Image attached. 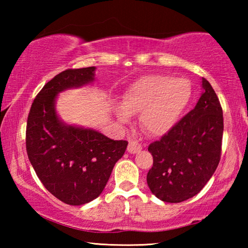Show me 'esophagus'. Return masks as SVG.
I'll return each instance as SVG.
<instances>
[{
	"mask_svg": "<svg viewBox=\"0 0 248 248\" xmlns=\"http://www.w3.org/2000/svg\"><path fill=\"white\" fill-rule=\"evenodd\" d=\"M127 150H128L129 153L134 154V153H137V152H139V151H141L142 150V146H141V144L139 143V142H137L136 140L130 139Z\"/></svg>",
	"mask_w": 248,
	"mask_h": 248,
	"instance_id": "obj_1",
	"label": "esophagus"
}]
</instances>
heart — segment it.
Returning a JSON list of instances; mask_svg holds the SVG:
<instances>
[{
	"instance_id": "heart-1",
	"label": "heart",
	"mask_w": 248,
	"mask_h": 248,
	"mask_svg": "<svg viewBox=\"0 0 248 248\" xmlns=\"http://www.w3.org/2000/svg\"><path fill=\"white\" fill-rule=\"evenodd\" d=\"M190 86L185 79L166 75H148L134 82L125 92L117 110L120 123L128 115L140 114V125L153 137L164 136L177 123L190 98Z\"/></svg>"
}]
</instances>
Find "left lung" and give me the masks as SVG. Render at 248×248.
Instances as JSON below:
<instances>
[{
    "instance_id": "1",
    "label": "left lung",
    "mask_w": 248,
    "mask_h": 248,
    "mask_svg": "<svg viewBox=\"0 0 248 248\" xmlns=\"http://www.w3.org/2000/svg\"><path fill=\"white\" fill-rule=\"evenodd\" d=\"M202 89L196 107L148 148L153 166L146 182L152 194L165 202L177 203L196 196L219 165L223 112L205 78Z\"/></svg>"
}]
</instances>
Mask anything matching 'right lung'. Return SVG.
Segmentation results:
<instances>
[{
    "mask_svg": "<svg viewBox=\"0 0 248 248\" xmlns=\"http://www.w3.org/2000/svg\"><path fill=\"white\" fill-rule=\"evenodd\" d=\"M95 66L69 69L46 84L29 111L26 150L46 189L71 205L85 204L102 194L128 142L93 129L65 124L56 111L57 95L94 81Z\"/></svg>",
    "mask_w": 248,
    "mask_h": 248,
    "instance_id": "1",
    "label": "right lung"
}]
</instances>
